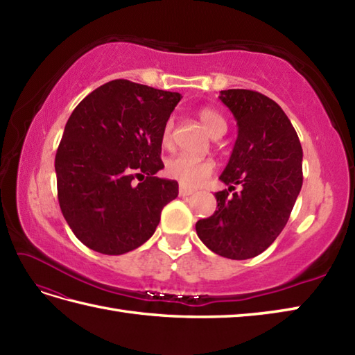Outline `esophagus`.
<instances>
[{
    "label": "esophagus",
    "instance_id": "34e87169",
    "mask_svg": "<svg viewBox=\"0 0 355 355\" xmlns=\"http://www.w3.org/2000/svg\"><path fill=\"white\" fill-rule=\"evenodd\" d=\"M178 193H180V197H189V195L193 193V189H189V187H186V186H180Z\"/></svg>",
    "mask_w": 355,
    "mask_h": 355
}]
</instances>
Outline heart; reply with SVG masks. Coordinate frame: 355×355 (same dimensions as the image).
<instances>
[{
    "label": "heart",
    "instance_id": "1",
    "mask_svg": "<svg viewBox=\"0 0 355 355\" xmlns=\"http://www.w3.org/2000/svg\"><path fill=\"white\" fill-rule=\"evenodd\" d=\"M198 117L212 137H221L227 130V123H225L224 117L214 108H201L198 111ZM172 131L173 123L172 120H168L162 132L163 148L172 146ZM214 169L215 162L210 160V158H193L184 154L171 157L164 164L166 175L172 180H177L180 184L187 187H197L202 182H206L212 175Z\"/></svg>",
    "mask_w": 355,
    "mask_h": 355
}]
</instances>
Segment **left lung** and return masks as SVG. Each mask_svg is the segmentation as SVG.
I'll return each instance as SVG.
<instances>
[{"label":"left lung","instance_id":"1","mask_svg":"<svg viewBox=\"0 0 355 355\" xmlns=\"http://www.w3.org/2000/svg\"><path fill=\"white\" fill-rule=\"evenodd\" d=\"M221 102L238 125V137L216 192L218 210L195 224L214 253L250 259L279 236L302 187V146L279 105L252 89H224ZM241 185V191L228 192Z\"/></svg>","mask_w":355,"mask_h":355}]
</instances>
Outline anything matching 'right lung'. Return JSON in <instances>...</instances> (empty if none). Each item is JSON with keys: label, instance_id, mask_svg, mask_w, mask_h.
<instances>
[{"label": "right lung", "instance_id": "add662e5", "mask_svg": "<svg viewBox=\"0 0 355 355\" xmlns=\"http://www.w3.org/2000/svg\"><path fill=\"white\" fill-rule=\"evenodd\" d=\"M180 99L116 79L71 112L55 158L58 200L74 235L92 250L123 254L140 247L177 198L178 183L155 173L164 168L163 128Z\"/></svg>", "mask_w": 355, "mask_h": 355}]
</instances>
